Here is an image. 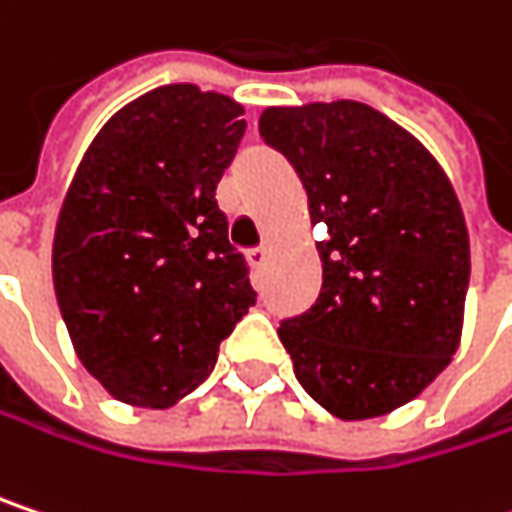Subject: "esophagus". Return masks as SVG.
<instances>
[{"instance_id": "esophagus-1", "label": "esophagus", "mask_w": 512, "mask_h": 512, "mask_svg": "<svg viewBox=\"0 0 512 512\" xmlns=\"http://www.w3.org/2000/svg\"><path fill=\"white\" fill-rule=\"evenodd\" d=\"M249 263H252V266H263V263H266V257H269V246H266V243H263V246H257V249H249Z\"/></svg>"}]
</instances>
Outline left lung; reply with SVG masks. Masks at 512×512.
<instances>
[{"label":"left lung","instance_id":"left-lung-1","mask_svg":"<svg viewBox=\"0 0 512 512\" xmlns=\"http://www.w3.org/2000/svg\"><path fill=\"white\" fill-rule=\"evenodd\" d=\"M260 137L299 172L322 225L319 299L278 337L316 404L372 419L422 393L460 346L469 231L451 181L363 102L266 108Z\"/></svg>","mask_w":512,"mask_h":512}]
</instances>
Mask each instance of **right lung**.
<instances>
[{
    "mask_svg": "<svg viewBox=\"0 0 512 512\" xmlns=\"http://www.w3.org/2000/svg\"><path fill=\"white\" fill-rule=\"evenodd\" d=\"M243 105L166 84L102 125L75 169L52 246L61 316L108 393L163 410L216 366L255 304L216 184L246 131Z\"/></svg>",
    "mask_w": 512,
    "mask_h": 512,
    "instance_id": "obj_1",
    "label": "right lung"
}]
</instances>
